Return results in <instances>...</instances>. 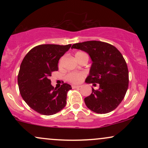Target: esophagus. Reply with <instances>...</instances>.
I'll list each match as a JSON object with an SVG mask.
<instances>
[{
	"mask_svg": "<svg viewBox=\"0 0 148 148\" xmlns=\"http://www.w3.org/2000/svg\"><path fill=\"white\" fill-rule=\"evenodd\" d=\"M72 88H81V86H77V85H72Z\"/></svg>",
	"mask_w": 148,
	"mask_h": 148,
	"instance_id": "34e87169",
	"label": "esophagus"
}]
</instances>
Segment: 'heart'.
I'll return each instance as SVG.
<instances>
[{"instance_id":"heart-1","label":"heart","mask_w":148,"mask_h":148,"mask_svg":"<svg viewBox=\"0 0 148 148\" xmlns=\"http://www.w3.org/2000/svg\"><path fill=\"white\" fill-rule=\"evenodd\" d=\"M84 53L83 52H77L75 54V56H80L81 55H84ZM62 62V59H61L60 61V64ZM84 73H78V72H72V73H69V74H67L66 76V79L67 81H69V82H72L74 83V84H78V83L81 82L82 81V79H84Z\"/></svg>"}]
</instances>
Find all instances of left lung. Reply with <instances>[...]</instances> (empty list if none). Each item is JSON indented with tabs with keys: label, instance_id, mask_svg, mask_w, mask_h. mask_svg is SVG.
<instances>
[{
	"label": "left lung",
	"instance_id": "8db88e82",
	"mask_svg": "<svg viewBox=\"0 0 148 148\" xmlns=\"http://www.w3.org/2000/svg\"><path fill=\"white\" fill-rule=\"evenodd\" d=\"M72 49L86 52L92 64L85 82L99 84V89L92 88V93L84 99L86 106L100 114L109 113L121 103L129 84V72L126 62L114 46L99 41L76 43Z\"/></svg>",
	"mask_w": 148,
	"mask_h": 148
}]
</instances>
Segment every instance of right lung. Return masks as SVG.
<instances>
[{"mask_svg": "<svg viewBox=\"0 0 148 148\" xmlns=\"http://www.w3.org/2000/svg\"><path fill=\"white\" fill-rule=\"evenodd\" d=\"M72 45H42L34 47L22 61L18 74L20 94L32 109L42 115H51L66 105L68 84L54 88L49 76L57 71L58 60Z\"/></svg>", "mask_w": 148, "mask_h": 148, "instance_id": "1", "label": "right lung"}]
</instances>
